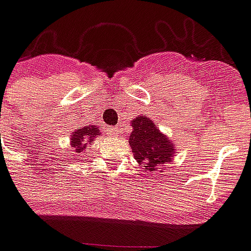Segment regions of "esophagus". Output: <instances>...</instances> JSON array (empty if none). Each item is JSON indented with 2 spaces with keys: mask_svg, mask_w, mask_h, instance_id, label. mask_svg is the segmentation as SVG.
<instances>
[{
  "mask_svg": "<svg viewBox=\"0 0 251 251\" xmlns=\"http://www.w3.org/2000/svg\"><path fill=\"white\" fill-rule=\"evenodd\" d=\"M109 133L111 134V136H118V134H120V127H118V126L109 127Z\"/></svg>",
  "mask_w": 251,
  "mask_h": 251,
  "instance_id": "esophagus-1",
  "label": "esophagus"
}]
</instances>
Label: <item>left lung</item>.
Segmentation results:
<instances>
[{"instance_id":"8db88e82","label":"left lung","mask_w":251,"mask_h":251,"mask_svg":"<svg viewBox=\"0 0 251 251\" xmlns=\"http://www.w3.org/2000/svg\"><path fill=\"white\" fill-rule=\"evenodd\" d=\"M133 131L129 137L131 152L138 164L147 171L156 169L171 161L174 156V144L160 133L152 121L145 117H137L131 122Z\"/></svg>"}]
</instances>
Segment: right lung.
Listing matches in <instances>:
<instances>
[{
  "label": "right lung",
  "instance_id": "1",
  "mask_svg": "<svg viewBox=\"0 0 251 251\" xmlns=\"http://www.w3.org/2000/svg\"><path fill=\"white\" fill-rule=\"evenodd\" d=\"M97 136H99V129L94 125L79 127L76 131H74L71 137V145L77 157L84 153V149L90 145V142H94Z\"/></svg>",
  "mask_w": 251,
  "mask_h": 251
}]
</instances>
